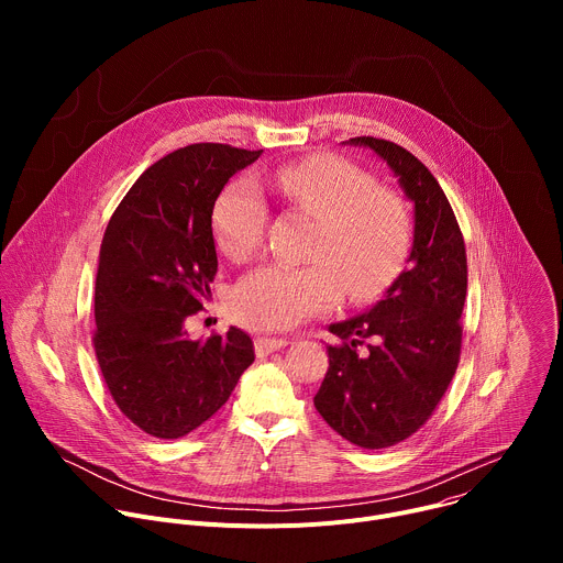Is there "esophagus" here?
<instances>
[{
    "label": "esophagus",
    "instance_id": "esophagus-1",
    "mask_svg": "<svg viewBox=\"0 0 563 563\" xmlns=\"http://www.w3.org/2000/svg\"><path fill=\"white\" fill-rule=\"evenodd\" d=\"M287 343H289L287 336H258V339L254 341V347H256L258 356H267V354H272V352L283 350Z\"/></svg>",
    "mask_w": 563,
    "mask_h": 563
}]
</instances>
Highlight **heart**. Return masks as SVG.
Masks as SVG:
<instances>
[{"mask_svg":"<svg viewBox=\"0 0 563 563\" xmlns=\"http://www.w3.org/2000/svg\"><path fill=\"white\" fill-rule=\"evenodd\" d=\"M285 209L316 218L309 265L265 263L233 289V316L256 330L291 328L334 309L343 296L367 302L404 269L412 247V211L398 191L350 159L320 153L258 176ZM213 235L231 261L252 258L265 240L269 207L250 178L233 180L216 200Z\"/></svg>","mask_w":563,"mask_h":563,"instance_id":"b5f03b06","label":"heart"}]
</instances>
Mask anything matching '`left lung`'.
<instances>
[{
	"label": "left lung",
	"mask_w": 563,
	"mask_h": 563,
	"mask_svg": "<svg viewBox=\"0 0 563 563\" xmlns=\"http://www.w3.org/2000/svg\"><path fill=\"white\" fill-rule=\"evenodd\" d=\"M376 151L415 202L408 269L365 313L330 325V369L313 396L318 415L350 443L383 450L432 417L459 367L467 291L465 243L430 169L389 140L350 137Z\"/></svg>",
	"instance_id": "obj_1"
}]
</instances>
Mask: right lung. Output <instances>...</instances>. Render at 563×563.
<instances>
[{
	"instance_id": "1",
	"label": "right lung",
	"mask_w": 563,
	"mask_h": 563,
	"mask_svg": "<svg viewBox=\"0 0 563 563\" xmlns=\"http://www.w3.org/2000/svg\"><path fill=\"white\" fill-rule=\"evenodd\" d=\"M263 151L200 142L151 165L113 211L100 247L93 347L120 412L155 439L211 419L254 363L238 328L205 343L185 320L211 294L218 256L213 205Z\"/></svg>"
}]
</instances>
